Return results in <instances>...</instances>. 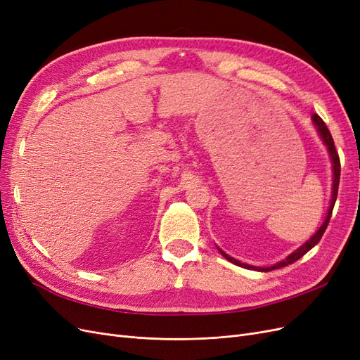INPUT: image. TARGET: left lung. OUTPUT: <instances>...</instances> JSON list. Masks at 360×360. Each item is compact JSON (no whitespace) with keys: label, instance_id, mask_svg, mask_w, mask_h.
Returning a JSON list of instances; mask_svg holds the SVG:
<instances>
[{"label":"left lung","instance_id":"8db88e82","mask_svg":"<svg viewBox=\"0 0 360 360\" xmlns=\"http://www.w3.org/2000/svg\"><path fill=\"white\" fill-rule=\"evenodd\" d=\"M312 123H314L315 129H317V132H319V135H320V138L323 141V144L326 146V148H328V153H329V158H330V162H332V197H330L329 209H328V213H326V216H324L323 224L320 225L319 230L309 237V240L304 242L296 250H292V252L285 259H282V261H279V263H276L274 266H269V267H257V266H250V264H246V263H240V261L230 257L228 254H225L221 248L216 246L217 250H219V252H221V255L225 257L228 261H230V263H233L236 266H240L243 269H250V270H257V271H270V270H275V269L285 267V266L294 263V261H297L299 258H302L304 254L308 252V250H311L315 245H317L321 240V237H323V234L326 231V228H328V225H329L333 205H335V201H336V197H338V186H340V176H341V163H340V156H338V151L335 148L333 138H332V135L329 132L328 126L324 124V122L317 114H312Z\"/></svg>","mask_w":360,"mask_h":360}]
</instances>
